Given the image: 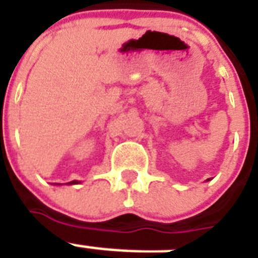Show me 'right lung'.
I'll return each instance as SVG.
<instances>
[{"mask_svg":"<svg viewBox=\"0 0 258 258\" xmlns=\"http://www.w3.org/2000/svg\"><path fill=\"white\" fill-rule=\"evenodd\" d=\"M78 180H72V182H70V184H78Z\"/></svg>","mask_w":258,"mask_h":258,"instance_id":"1","label":"right lung"}]
</instances>
